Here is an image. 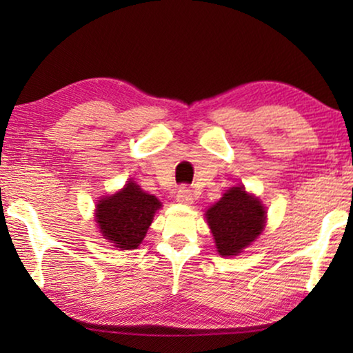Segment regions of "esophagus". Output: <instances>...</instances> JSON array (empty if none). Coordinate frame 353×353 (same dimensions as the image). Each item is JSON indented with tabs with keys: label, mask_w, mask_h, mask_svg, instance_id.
I'll use <instances>...</instances> for the list:
<instances>
[{
	"label": "esophagus",
	"mask_w": 353,
	"mask_h": 353,
	"mask_svg": "<svg viewBox=\"0 0 353 353\" xmlns=\"http://www.w3.org/2000/svg\"><path fill=\"white\" fill-rule=\"evenodd\" d=\"M176 199L177 202H181V204H191V202H193V191H191L187 185H182L177 191Z\"/></svg>",
	"instance_id": "34e87169"
}]
</instances>
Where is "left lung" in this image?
Listing matches in <instances>:
<instances>
[{
    "mask_svg": "<svg viewBox=\"0 0 353 353\" xmlns=\"http://www.w3.org/2000/svg\"><path fill=\"white\" fill-rule=\"evenodd\" d=\"M205 218L218 252L223 256L243 252L266 224L265 207L241 185L227 190L223 198L205 212Z\"/></svg>",
    "mask_w": 353,
    "mask_h": 353,
    "instance_id": "1",
    "label": "left lung"
}]
</instances>
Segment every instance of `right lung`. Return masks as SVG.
<instances>
[{
	"mask_svg": "<svg viewBox=\"0 0 353 353\" xmlns=\"http://www.w3.org/2000/svg\"><path fill=\"white\" fill-rule=\"evenodd\" d=\"M160 207L162 202L155 196L129 181L118 193L98 201L94 221L107 241L121 250H130L140 246Z\"/></svg>",
	"mask_w": 353,
	"mask_h": 353,
	"instance_id": "add662e5",
	"label": "right lung"
}]
</instances>
